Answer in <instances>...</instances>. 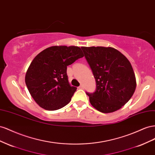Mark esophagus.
<instances>
[{
  "label": "esophagus",
  "mask_w": 155,
  "mask_h": 155,
  "mask_svg": "<svg viewBox=\"0 0 155 155\" xmlns=\"http://www.w3.org/2000/svg\"><path fill=\"white\" fill-rule=\"evenodd\" d=\"M78 88V89H84V86L83 85H81Z\"/></svg>",
  "instance_id": "34e87169"
}]
</instances>
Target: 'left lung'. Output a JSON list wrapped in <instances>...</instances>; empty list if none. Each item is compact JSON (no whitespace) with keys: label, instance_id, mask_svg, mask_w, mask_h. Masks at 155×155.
Instances as JSON below:
<instances>
[{"label":"left lung","instance_id":"left-lung-1","mask_svg":"<svg viewBox=\"0 0 155 155\" xmlns=\"http://www.w3.org/2000/svg\"><path fill=\"white\" fill-rule=\"evenodd\" d=\"M95 79L94 92H86L90 102L103 113L116 111L134 94L136 77L132 65L123 54L112 47H81Z\"/></svg>","mask_w":155,"mask_h":155}]
</instances>
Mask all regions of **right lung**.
Returning <instances> with one entry per match:
<instances>
[{
  "label": "right lung",
  "mask_w": 155,
  "mask_h": 155,
  "mask_svg": "<svg viewBox=\"0 0 155 155\" xmlns=\"http://www.w3.org/2000/svg\"><path fill=\"white\" fill-rule=\"evenodd\" d=\"M83 56L78 47L53 46L35 57L26 71L25 83L39 107L56 110L70 102L77 87L69 83L67 67Z\"/></svg>",
  "instance_id": "obj_1"
}]
</instances>
